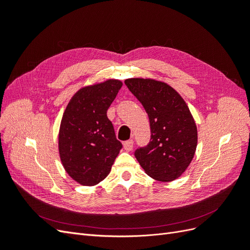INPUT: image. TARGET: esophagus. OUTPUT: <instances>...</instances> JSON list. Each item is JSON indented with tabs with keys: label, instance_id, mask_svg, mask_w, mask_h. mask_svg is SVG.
I'll return each mask as SVG.
<instances>
[{
	"label": "esophagus",
	"instance_id": "obj_1",
	"mask_svg": "<svg viewBox=\"0 0 250 250\" xmlns=\"http://www.w3.org/2000/svg\"><path fill=\"white\" fill-rule=\"evenodd\" d=\"M133 148V141L132 140H128L124 143V149L126 151H130Z\"/></svg>",
	"mask_w": 250,
	"mask_h": 250
}]
</instances>
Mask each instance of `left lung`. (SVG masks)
Wrapping results in <instances>:
<instances>
[{
	"label": "left lung",
	"mask_w": 250,
	"mask_h": 250,
	"mask_svg": "<svg viewBox=\"0 0 250 250\" xmlns=\"http://www.w3.org/2000/svg\"><path fill=\"white\" fill-rule=\"evenodd\" d=\"M148 113L151 139L135 150L147 175L160 181L178 178L191 164L197 147V127L187 103L167 83L154 79L125 80Z\"/></svg>",
	"instance_id": "8db88e82"
}]
</instances>
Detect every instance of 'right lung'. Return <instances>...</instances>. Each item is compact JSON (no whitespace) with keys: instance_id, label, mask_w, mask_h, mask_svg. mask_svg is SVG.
I'll list each match as a JSON object with an SVG mask.
<instances>
[{"instance_id":"obj_1","label":"right lung","mask_w":250,"mask_h":250,"mask_svg":"<svg viewBox=\"0 0 250 250\" xmlns=\"http://www.w3.org/2000/svg\"><path fill=\"white\" fill-rule=\"evenodd\" d=\"M123 83L109 79L80 88L63 112L58 149L66 173L82 186L106 177L122 144L117 140L107 109Z\"/></svg>"}]
</instances>
